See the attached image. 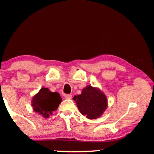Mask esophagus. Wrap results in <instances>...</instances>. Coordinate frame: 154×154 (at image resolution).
Returning a JSON list of instances; mask_svg holds the SVG:
<instances>
[{
    "label": "esophagus",
    "mask_w": 154,
    "mask_h": 154,
    "mask_svg": "<svg viewBox=\"0 0 154 154\" xmlns=\"http://www.w3.org/2000/svg\"><path fill=\"white\" fill-rule=\"evenodd\" d=\"M64 96L66 99H71V98H72V95H71V94H64Z\"/></svg>",
    "instance_id": "34e87169"
}]
</instances>
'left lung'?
Returning <instances> with one entry per match:
<instances>
[{
  "instance_id": "obj_1",
  "label": "left lung",
  "mask_w": 154,
  "mask_h": 154,
  "mask_svg": "<svg viewBox=\"0 0 154 154\" xmlns=\"http://www.w3.org/2000/svg\"><path fill=\"white\" fill-rule=\"evenodd\" d=\"M78 109L88 119H96L102 116L108 106L106 96L98 88L87 85L81 94L73 97Z\"/></svg>"
}]
</instances>
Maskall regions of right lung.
Returning <instances> with one entry per match:
<instances>
[{"label":"right lung","mask_w":154,"mask_h":154,"mask_svg":"<svg viewBox=\"0 0 154 154\" xmlns=\"http://www.w3.org/2000/svg\"><path fill=\"white\" fill-rule=\"evenodd\" d=\"M62 100L58 92H52L48 88H42L39 92L33 96L31 101V106L35 113L48 119L57 109Z\"/></svg>","instance_id":"add662e5"}]
</instances>
